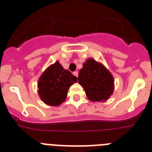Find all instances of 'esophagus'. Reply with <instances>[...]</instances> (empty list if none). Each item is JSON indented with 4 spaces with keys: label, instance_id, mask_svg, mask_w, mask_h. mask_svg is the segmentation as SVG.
Here are the masks:
<instances>
[{
    "label": "esophagus",
    "instance_id": "34e87169",
    "mask_svg": "<svg viewBox=\"0 0 152 152\" xmlns=\"http://www.w3.org/2000/svg\"><path fill=\"white\" fill-rule=\"evenodd\" d=\"M73 75H75V76H76V77H78V72H73Z\"/></svg>",
    "mask_w": 152,
    "mask_h": 152
}]
</instances>
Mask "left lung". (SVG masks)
<instances>
[{
    "mask_svg": "<svg viewBox=\"0 0 152 152\" xmlns=\"http://www.w3.org/2000/svg\"><path fill=\"white\" fill-rule=\"evenodd\" d=\"M78 83L84 88L86 95L91 101H106L114 90L112 75L93 58H89L83 64L79 72Z\"/></svg>",
    "mask_w": 152,
    "mask_h": 152,
    "instance_id": "1",
    "label": "left lung"
}]
</instances>
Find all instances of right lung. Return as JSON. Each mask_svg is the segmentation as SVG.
Returning <instances> with one entry per match:
<instances>
[{
	"label": "right lung",
	"mask_w": 152,
	"mask_h": 152,
	"mask_svg": "<svg viewBox=\"0 0 152 152\" xmlns=\"http://www.w3.org/2000/svg\"><path fill=\"white\" fill-rule=\"evenodd\" d=\"M77 80V77L56 61L40 77L38 82L39 95L48 105L58 106L66 99L70 86Z\"/></svg>",
	"instance_id": "right-lung-1"
}]
</instances>
